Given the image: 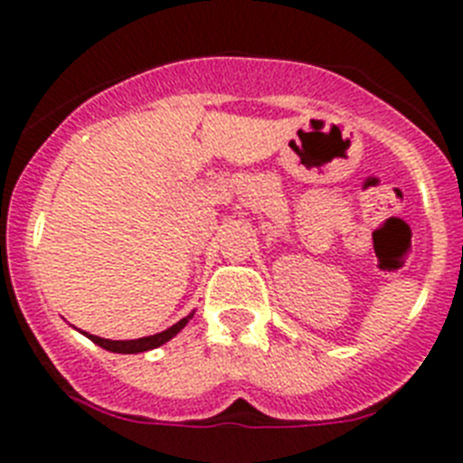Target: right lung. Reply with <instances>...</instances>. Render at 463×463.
Wrapping results in <instances>:
<instances>
[{"mask_svg": "<svg viewBox=\"0 0 463 463\" xmlns=\"http://www.w3.org/2000/svg\"><path fill=\"white\" fill-rule=\"evenodd\" d=\"M194 317V310H192L187 317H183V320L175 322L174 326H169V329L159 331V334H153V336H143V338H134V341H110V338H99V336H92V334H88V331H83L85 336L90 338L92 343H97L99 347H104V350H109V353H118V354H137V353H148V350H155V347L165 345L166 341H171V338L178 334L181 329H185L187 322Z\"/></svg>", "mask_w": 463, "mask_h": 463, "instance_id": "right-lung-1", "label": "right lung"}]
</instances>
